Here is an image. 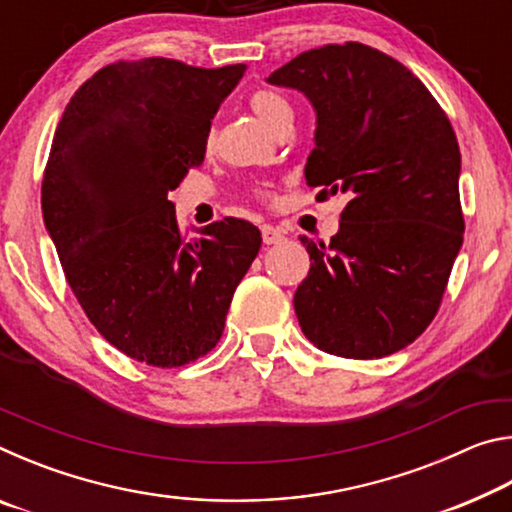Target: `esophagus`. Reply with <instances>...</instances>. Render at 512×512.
Here are the masks:
<instances>
[{
	"mask_svg": "<svg viewBox=\"0 0 512 512\" xmlns=\"http://www.w3.org/2000/svg\"><path fill=\"white\" fill-rule=\"evenodd\" d=\"M262 239L264 244H280V241H284V235L277 228H273V225H262Z\"/></svg>",
	"mask_w": 512,
	"mask_h": 512,
	"instance_id": "esophagus-1",
	"label": "esophagus"
}]
</instances>
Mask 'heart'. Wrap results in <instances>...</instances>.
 <instances>
[{"label":"heart","mask_w":512,"mask_h":512,"mask_svg":"<svg viewBox=\"0 0 512 512\" xmlns=\"http://www.w3.org/2000/svg\"><path fill=\"white\" fill-rule=\"evenodd\" d=\"M250 108H253L255 115L262 119L266 126H271L273 131L282 124L284 119L291 117L289 101L273 90H257L253 97H250ZM212 144H214V133L207 135V146Z\"/></svg>","instance_id":"heart-1"}]
</instances>
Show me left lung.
<instances>
[{"instance_id":"8db88e82","label":"left lung","mask_w":512,"mask_h":512,"mask_svg":"<svg viewBox=\"0 0 512 512\" xmlns=\"http://www.w3.org/2000/svg\"><path fill=\"white\" fill-rule=\"evenodd\" d=\"M266 83L316 112L307 185L350 196L327 246L300 237L311 259L293 296L302 332L348 359L406 348L436 316L463 246L452 124L418 76L361 42L305 51Z\"/></svg>"}]
</instances>
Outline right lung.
Returning a JSON list of instances; mask_svg holds the SVG:
<instances>
[{
	"label": "right lung",
	"instance_id": "1",
	"mask_svg": "<svg viewBox=\"0 0 512 512\" xmlns=\"http://www.w3.org/2000/svg\"><path fill=\"white\" fill-rule=\"evenodd\" d=\"M244 72L169 58L108 65L69 99L51 142L42 219L69 287L103 339L149 366H185L219 343L262 246L232 216L185 239L169 201Z\"/></svg>",
	"mask_w": 512,
	"mask_h": 512
}]
</instances>
